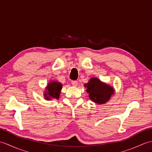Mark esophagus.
Segmentation results:
<instances>
[{
  "mask_svg": "<svg viewBox=\"0 0 152 152\" xmlns=\"http://www.w3.org/2000/svg\"><path fill=\"white\" fill-rule=\"evenodd\" d=\"M71 83H72V84L73 86H77L78 84V81H72V82H71Z\"/></svg>",
  "mask_w": 152,
  "mask_h": 152,
  "instance_id": "34e87169",
  "label": "esophagus"
}]
</instances>
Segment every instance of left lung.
Wrapping results in <instances>:
<instances>
[{
  "mask_svg": "<svg viewBox=\"0 0 152 152\" xmlns=\"http://www.w3.org/2000/svg\"><path fill=\"white\" fill-rule=\"evenodd\" d=\"M84 87L87 88L86 91L88 93L90 100L98 104H105L114 94V89L112 86L101 82L95 77L85 83Z\"/></svg>",
  "mask_w": 152,
  "mask_h": 152,
  "instance_id": "8db88e82",
  "label": "left lung"
}]
</instances>
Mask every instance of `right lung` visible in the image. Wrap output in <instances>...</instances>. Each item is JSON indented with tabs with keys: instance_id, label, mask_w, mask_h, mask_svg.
I'll return each instance as SVG.
<instances>
[{
	"instance_id": "right-lung-1",
	"label": "right lung",
	"mask_w": 152,
	"mask_h": 152,
	"mask_svg": "<svg viewBox=\"0 0 152 152\" xmlns=\"http://www.w3.org/2000/svg\"><path fill=\"white\" fill-rule=\"evenodd\" d=\"M63 84L57 81H51L48 83L45 91H44V97L47 101L52 99H59Z\"/></svg>"
}]
</instances>
